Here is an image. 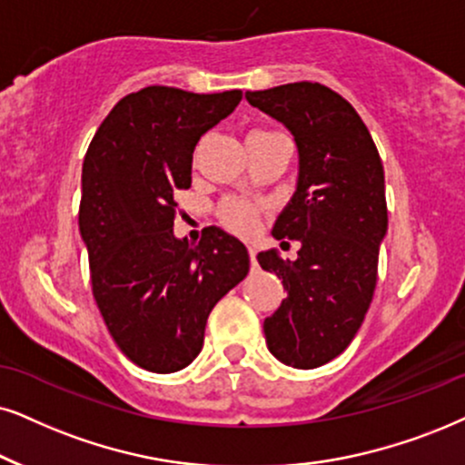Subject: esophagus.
Returning a JSON list of instances; mask_svg holds the SVG:
<instances>
[{"label": "esophagus", "mask_w": 465, "mask_h": 465, "mask_svg": "<svg viewBox=\"0 0 465 465\" xmlns=\"http://www.w3.org/2000/svg\"><path fill=\"white\" fill-rule=\"evenodd\" d=\"M249 257H251V266L257 268V251L252 249V246L249 249Z\"/></svg>", "instance_id": "esophagus-1"}]
</instances>
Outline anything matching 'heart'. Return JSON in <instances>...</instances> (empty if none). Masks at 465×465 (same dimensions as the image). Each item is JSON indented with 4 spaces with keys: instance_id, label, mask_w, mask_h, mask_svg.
Masks as SVG:
<instances>
[{
    "instance_id": "b5f03b06",
    "label": "heart",
    "mask_w": 465,
    "mask_h": 465,
    "mask_svg": "<svg viewBox=\"0 0 465 465\" xmlns=\"http://www.w3.org/2000/svg\"><path fill=\"white\" fill-rule=\"evenodd\" d=\"M260 133H268V131H255L251 134H260ZM219 214H221V221L225 223L229 229H233V232L238 233H249L251 229L255 227V221H257L255 208L246 202H240V199H227V202H223Z\"/></svg>"
}]
</instances>
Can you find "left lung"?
I'll list each match as a JSON object with an SVG mask.
<instances>
[{"mask_svg": "<svg viewBox=\"0 0 465 465\" xmlns=\"http://www.w3.org/2000/svg\"><path fill=\"white\" fill-rule=\"evenodd\" d=\"M246 101L285 124L298 148L296 193L272 236L301 251L296 262L274 249L257 255L287 290L263 334L281 362L315 369L348 348L373 301L389 229L384 167L361 115L331 87L301 81L246 92Z\"/></svg>", "mask_w": 465, "mask_h": 465, "instance_id": "8db88e82", "label": "left lung"}]
</instances>
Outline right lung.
Here are the masks:
<instances>
[{
	"label": "right lung",
	"mask_w": 465,
	"mask_h": 465,
	"mask_svg": "<svg viewBox=\"0 0 465 465\" xmlns=\"http://www.w3.org/2000/svg\"><path fill=\"white\" fill-rule=\"evenodd\" d=\"M240 101V90L143 87L111 109L87 148L79 232L94 301L122 354L148 371L195 361L210 311L249 272L246 246L219 227L199 244L173 236V193L191 186L197 141Z\"/></svg>",
	"instance_id": "right-lung-1"
}]
</instances>
